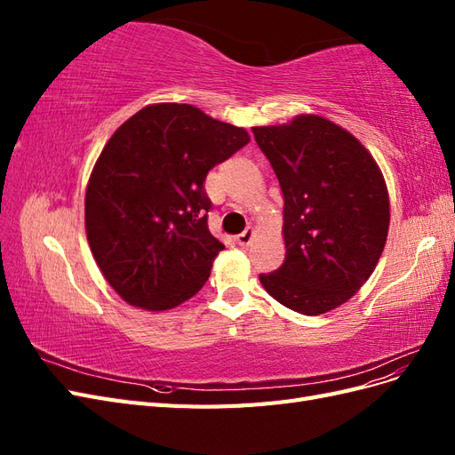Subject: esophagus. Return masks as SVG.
Masks as SVG:
<instances>
[{
    "mask_svg": "<svg viewBox=\"0 0 455 455\" xmlns=\"http://www.w3.org/2000/svg\"><path fill=\"white\" fill-rule=\"evenodd\" d=\"M252 237H254V229L252 228H246L243 233H239V235H237V243L241 246H249Z\"/></svg>",
    "mask_w": 455,
    "mask_h": 455,
    "instance_id": "esophagus-1",
    "label": "esophagus"
}]
</instances>
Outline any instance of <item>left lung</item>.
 <instances>
[{"instance_id": "obj_1", "label": "left lung", "mask_w": 455, "mask_h": 455, "mask_svg": "<svg viewBox=\"0 0 455 455\" xmlns=\"http://www.w3.org/2000/svg\"><path fill=\"white\" fill-rule=\"evenodd\" d=\"M284 197V264L259 281L301 315H323L368 281L387 241L389 196L368 149L319 116L254 127Z\"/></svg>"}]
</instances>
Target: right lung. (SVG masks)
Masks as SVG:
<instances>
[{
    "instance_id": "obj_1",
    "label": "right lung",
    "mask_w": 455,
    "mask_h": 455,
    "mask_svg": "<svg viewBox=\"0 0 455 455\" xmlns=\"http://www.w3.org/2000/svg\"><path fill=\"white\" fill-rule=\"evenodd\" d=\"M249 140L174 102L142 108L108 140L87 186L85 228L106 281L131 306L164 311L201 291L224 251L206 224V174Z\"/></svg>"
}]
</instances>
